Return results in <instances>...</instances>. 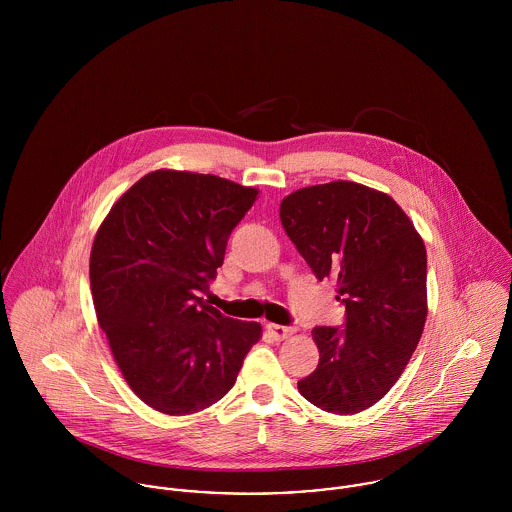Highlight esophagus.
<instances>
[{"label": "esophagus", "instance_id": "esophagus-1", "mask_svg": "<svg viewBox=\"0 0 512 512\" xmlns=\"http://www.w3.org/2000/svg\"><path fill=\"white\" fill-rule=\"evenodd\" d=\"M266 331L274 341H284L295 333L293 327H284V325H276V323H266Z\"/></svg>", "mask_w": 512, "mask_h": 512}]
</instances>
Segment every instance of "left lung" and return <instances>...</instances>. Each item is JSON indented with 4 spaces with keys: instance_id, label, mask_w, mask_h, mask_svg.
Wrapping results in <instances>:
<instances>
[{
    "instance_id": "1",
    "label": "left lung",
    "mask_w": 512,
    "mask_h": 512,
    "mask_svg": "<svg viewBox=\"0 0 512 512\" xmlns=\"http://www.w3.org/2000/svg\"><path fill=\"white\" fill-rule=\"evenodd\" d=\"M280 219L317 280L337 282L345 329L315 327L319 365L299 394L333 414H359L396 384L428 317L426 246L382 191L353 181L297 189Z\"/></svg>"
}]
</instances>
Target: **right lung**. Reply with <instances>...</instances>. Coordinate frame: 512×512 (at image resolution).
Segmentation results:
<instances>
[{
    "mask_svg": "<svg viewBox=\"0 0 512 512\" xmlns=\"http://www.w3.org/2000/svg\"><path fill=\"white\" fill-rule=\"evenodd\" d=\"M256 197L217 175L157 169L114 203L94 236L98 325L128 386L161 414L219 402L262 337L260 323L224 317L199 297Z\"/></svg>",
    "mask_w": 512,
    "mask_h": 512,
    "instance_id": "add662e5",
    "label": "right lung"
}]
</instances>
